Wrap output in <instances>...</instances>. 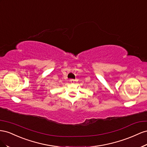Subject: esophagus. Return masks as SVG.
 <instances>
[{"label": "esophagus", "mask_w": 147, "mask_h": 147, "mask_svg": "<svg viewBox=\"0 0 147 147\" xmlns=\"http://www.w3.org/2000/svg\"><path fill=\"white\" fill-rule=\"evenodd\" d=\"M69 81H70V82H71V83H74V79H70Z\"/></svg>", "instance_id": "esophagus-1"}]
</instances>
